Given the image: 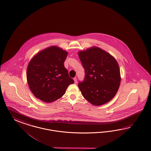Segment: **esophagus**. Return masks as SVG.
Segmentation results:
<instances>
[{
	"instance_id": "esophagus-1",
	"label": "esophagus",
	"mask_w": 151,
	"mask_h": 151,
	"mask_svg": "<svg viewBox=\"0 0 151 151\" xmlns=\"http://www.w3.org/2000/svg\"><path fill=\"white\" fill-rule=\"evenodd\" d=\"M73 80L74 81V83H77V78L76 77H74V78H73Z\"/></svg>"
}]
</instances>
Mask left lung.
I'll use <instances>...</instances> for the list:
<instances>
[{
    "label": "left lung",
    "mask_w": 151,
    "mask_h": 151,
    "mask_svg": "<svg viewBox=\"0 0 151 151\" xmlns=\"http://www.w3.org/2000/svg\"><path fill=\"white\" fill-rule=\"evenodd\" d=\"M85 69L78 87L84 98L94 106H101L115 96L121 81L119 67L111 54L93 46L78 52Z\"/></svg>",
    "instance_id": "1"
}]
</instances>
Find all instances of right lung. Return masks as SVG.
Wrapping results in <instances>:
<instances>
[{
    "label": "right lung",
    "instance_id": "1",
    "mask_svg": "<svg viewBox=\"0 0 151 151\" xmlns=\"http://www.w3.org/2000/svg\"><path fill=\"white\" fill-rule=\"evenodd\" d=\"M67 51L56 45L44 49L30 60L27 70L29 89L34 96L45 103L62 97L69 85L74 83L64 62Z\"/></svg>",
    "mask_w": 151,
    "mask_h": 151
}]
</instances>
